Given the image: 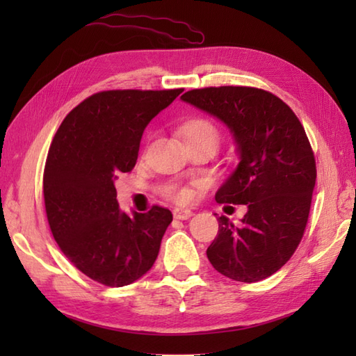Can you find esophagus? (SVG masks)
I'll list each match as a JSON object with an SVG mask.
<instances>
[{"label":"esophagus","instance_id":"1","mask_svg":"<svg viewBox=\"0 0 356 356\" xmlns=\"http://www.w3.org/2000/svg\"><path fill=\"white\" fill-rule=\"evenodd\" d=\"M172 214H174V218H177V220H188V218L193 216V211L184 209V208H176Z\"/></svg>","mask_w":356,"mask_h":356}]
</instances>
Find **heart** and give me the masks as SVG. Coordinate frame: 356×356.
<instances>
[{
	"label": "heart",
	"instance_id": "obj_1",
	"mask_svg": "<svg viewBox=\"0 0 356 356\" xmlns=\"http://www.w3.org/2000/svg\"><path fill=\"white\" fill-rule=\"evenodd\" d=\"M179 134L185 143L211 142L214 143V145H217L218 140H220V130H218V127L213 122V120L205 119V118H194V119L186 120L185 124L180 125ZM165 194L176 202H188L191 197L190 190H186V188H182V186H174V185L166 186Z\"/></svg>",
	"mask_w": 356,
	"mask_h": 356
}]
</instances>
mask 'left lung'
Instances as JSON below:
<instances>
[{
    "label": "left lung",
    "mask_w": 356,
    "mask_h": 356,
    "mask_svg": "<svg viewBox=\"0 0 356 356\" xmlns=\"http://www.w3.org/2000/svg\"><path fill=\"white\" fill-rule=\"evenodd\" d=\"M180 99L223 122L238 154L216 200L248 211L240 225L217 218L208 260L236 282L268 278L295 252L311 211L316 168L305 128L280 97L261 88H197Z\"/></svg>",
    "instance_id": "left-lung-1"
}]
</instances>
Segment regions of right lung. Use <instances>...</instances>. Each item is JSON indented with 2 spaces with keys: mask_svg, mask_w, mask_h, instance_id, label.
<instances>
[{
  "mask_svg": "<svg viewBox=\"0 0 356 356\" xmlns=\"http://www.w3.org/2000/svg\"><path fill=\"white\" fill-rule=\"evenodd\" d=\"M180 93H96L65 116L51 140L42 179L50 229L67 259L97 283L131 284L157 259L171 211L153 207L128 216L115 180L134 168L145 127Z\"/></svg>",
  "mask_w": 356,
  "mask_h": 356,
  "instance_id": "right-lung-1",
  "label": "right lung"
}]
</instances>
